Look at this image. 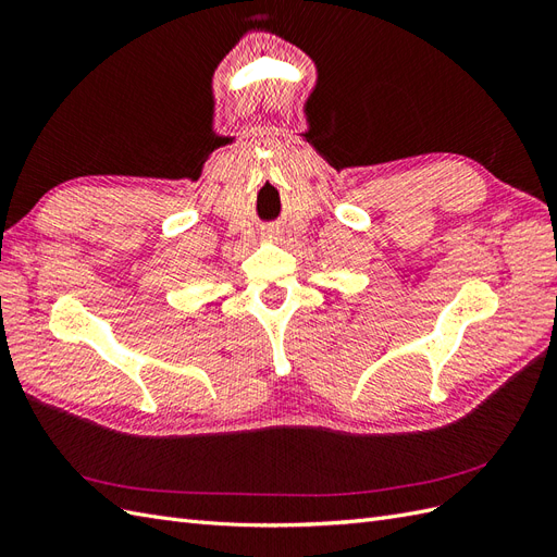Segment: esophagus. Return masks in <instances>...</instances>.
<instances>
[{
	"instance_id": "34e87169",
	"label": "esophagus",
	"mask_w": 557,
	"mask_h": 557,
	"mask_svg": "<svg viewBox=\"0 0 557 557\" xmlns=\"http://www.w3.org/2000/svg\"><path fill=\"white\" fill-rule=\"evenodd\" d=\"M262 237L264 239H278V230L276 227H269V230L262 232Z\"/></svg>"
}]
</instances>
